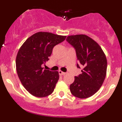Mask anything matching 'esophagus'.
Returning <instances> with one entry per match:
<instances>
[{"label":"esophagus","mask_w":122,"mask_h":122,"mask_svg":"<svg viewBox=\"0 0 122 122\" xmlns=\"http://www.w3.org/2000/svg\"><path fill=\"white\" fill-rule=\"evenodd\" d=\"M58 72H59V74H60V76H64V75H65L66 74V72H62V71H59Z\"/></svg>","instance_id":"obj_1"}]
</instances>
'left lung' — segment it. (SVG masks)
Here are the masks:
<instances>
[{
  "label": "left lung",
  "instance_id": "left-lung-1",
  "mask_svg": "<svg viewBox=\"0 0 122 122\" xmlns=\"http://www.w3.org/2000/svg\"><path fill=\"white\" fill-rule=\"evenodd\" d=\"M76 50L78 64L83 69L82 74L75 77L70 86L75 97L86 99L92 96L100 89L105 79L107 71L106 55L99 44L86 35L68 36L66 39Z\"/></svg>",
  "mask_w": 122,
  "mask_h": 122
}]
</instances>
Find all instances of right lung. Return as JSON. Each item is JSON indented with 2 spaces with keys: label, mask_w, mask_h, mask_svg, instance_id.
<instances>
[{
  "label": "right lung",
  "mask_w": 122,
  "mask_h": 122,
  "mask_svg": "<svg viewBox=\"0 0 122 122\" xmlns=\"http://www.w3.org/2000/svg\"><path fill=\"white\" fill-rule=\"evenodd\" d=\"M66 36L39 32L26 40L16 59L18 76L25 89L32 95L44 97L54 92L59 80L58 71L44 70L42 64L49 60L55 45Z\"/></svg>",
  "instance_id": "obj_1"
}]
</instances>
